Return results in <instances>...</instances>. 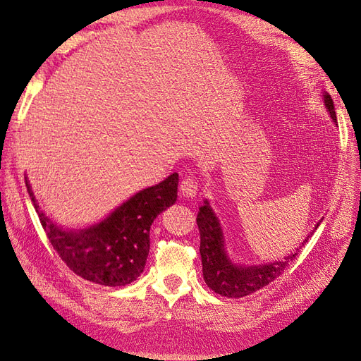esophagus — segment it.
I'll use <instances>...</instances> for the list:
<instances>
[{"mask_svg":"<svg viewBox=\"0 0 361 361\" xmlns=\"http://www.w3.org/2000/svg\"><path fill=\"white\" fill-rule=\"evenodd\" d=\"M179 190H180V194L183 195V197H195L199 191V182L192 176H185L180 180Z\"/></svg>","mask_w":361,"mask_h":361,"instance_id":"1","label":"esophagus"}]
</instances>
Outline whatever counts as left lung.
Returning a JSON list of instances; mask_svg holds the SVG:
<instances>
[{"instance_id": "1", "label": "left lung", "mask_w": 361, "mask_h": 361, "mask_svg": "<svg viewBox=\"0 0 361 361\" xmlns=\"http://www.w3.org/2000/svg\"><path fill=\"white\" fill-rule=\"evenodd\" d=\"M324 104L326 111L337 123L334 104L329 93H324ZM321 221L314 226L318 228ZM197 226L200 232V256L203 267V279L206 285L214 292L223 295L227 298H241L253 293L264 286L274 281L290 262L300 255V248L309 241L313 232L304 239L295 253L283 257V260L269 262L262 265H236L227 256L226 243L220 221L209 206V202L204 200V204L199 207Z\"/></svg>"}]
</instances>
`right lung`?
<instances>
[{"instance_id": "obj_1", "label": "right lung", "mask_w": 361, "mask_h": 361, "mask_svg": "<svg viewBox=\"0 0 361 361\" xmlns=\"http://www.w3.org/2000/svg\"><path fill=\"white\" fill-rule=\"evenodd\" d=\"M179 174L137 192L101 223L82 231H66L40 211L25 178L32 204L49 243L76 276L104 286H126L143 272L150 226L178 199Z\"/></svg>"}]
</instances>
